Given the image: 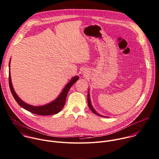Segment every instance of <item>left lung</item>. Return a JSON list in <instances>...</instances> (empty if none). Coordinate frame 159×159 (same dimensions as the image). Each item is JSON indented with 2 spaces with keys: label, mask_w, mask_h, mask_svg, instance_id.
Returning a JSON list of instances; mask_svg holds the SVG:
<instances>
[{
  "label": "left lung",
  "mask_w": 159,
  "mask_h": 159,
  "mask_svg": "<svg viewBox=\"0 0 159 159\" xmlns=\"http://www.w3.org/2000/svg\"><path fill=\"white\" fill-rule=\"evenodd\" d=\"M87 102H88V105H89V107L90 108V109L91 110V111L95 114V115H97L98 116H100V117H106V116H101L98 113H97L95 109H93V107H92V105L91 104V102H90V93H89V91L88 90V95H87Z\"/></svg>",
  "instance_id": "left-lung-1"
}]
</instances>
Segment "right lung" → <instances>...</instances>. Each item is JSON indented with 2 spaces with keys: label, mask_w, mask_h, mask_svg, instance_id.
Instances as JSON below:
<instances>
[{
  "label": "right lung",
  "mask_w": 159,
  "mask_h": 159,
  "mask_svg": "<svg viewBox=\"0 0 159 159\" xmlns=\"http://www.w3.org/2000/svg\"><path fill=\"white\" fill-rule=\"evenodd\" d=\"M10 67H11V60L9 64V81L10 89L11 90V92L14 98H15L16 101L17 102V103L21 107L37 115L50 116V115H54L59 113L63 109L64 106L66 97L67 96V93L70 88L79 79V77L77 75L72 77L71 80H70L69 82L63 89L62 91L61 92L59 96L51 102L43 105H40V106H34V105L28 104L25 102H24L22 100H21L19 98V97L17 95L16 92H15L12 84Z\"/></svg>",
  "instance_id": "1"
}]
</instances>
